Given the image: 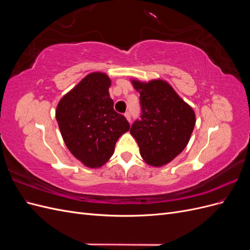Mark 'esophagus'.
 <instances>
[{"mask_svg":"<svg viewBox=\"0 0 250 250\" xmlns=\"http://www.w3.org/2000/svg\"><path fill=\"white\" fill-rule=\"evenodd\" d=\"M125 117H126V119H127L128 122H130V121H131V113H130L129 111L125 112Z\"/></svg>","mask_w":250,"mask_h":250,"instance_id":"esophagus-1","label":"esophagus"}]
</instances>
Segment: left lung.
<instances>
[{
  "instance_id": "1",
  "label": "left lung",
  "mask_w": 250,
  "mask_h": 250,
  "mask_svg": "<svg viewBox=\"0 0 250 250\" xmlns=\"http://www.w3.org/2000/svg\"><path fill=\"white\" fill-rule=\"evenodd\" d=\"M132 84L140 93L142 112L130 133L138 142L143 160L162 167L187 147L196 122L195 112L164 80H132Z\"/></svg>"
}]
</instances>
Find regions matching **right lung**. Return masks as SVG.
I'll return each instance as SVG.
<instances>
[{
	"label": "right lung",
	"mask_w": 250,
	"mask_h": 250,
	"mask_svg": "<svg viewBox=\"0 0 250 250\" xmlns=\"http://www.w3.org/2000/svg\"><path fill=\"white\" fill-rule=\"evenodd\" d=\"M109 86L106 74H88L62 97L56 108V120L67 149L89 168L106 163L118 139L130 127L126 118L113 109Z\"/></svg>",
	"instance_id": "add662e5"
}]
</instances>
